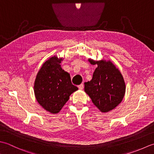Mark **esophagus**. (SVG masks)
I'll list each match as a JSON object with an SVG mask.
<instances>
[{
  "mask_svg": "<svg viewBox=\"0 0 154 154\" xmlns=\"http://www.w3.org/2000/svg\"><path fill=\"white\" fill-rule=\"evenodd\" d=\"M78 87V88H79L80 90H82L84 88V84H81L80 85H79Z\"/></svg>",
  "mask_w": 154,
  "mask_h": 154,
  "instance_id": "obj_1",
  "label": "esophagus"
}]
</instances>
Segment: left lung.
Returning a JSON list of instances; mask_svg holds the SVG:
<instances>
[{
  "label": "left lung",
  "instance_id": "obj_1",
  "mask_svg": "<svg viewBox=\"0 0 154 154\" xmlns=\"http://www.w3.org/2000/svg\"><path fill=\"white\" fill-rule=\"evenodd\" d=\"M89 60L98 67L92 79L84 83V90L100 111L108 112L116 107L124 98L125 86L123 76L111 62Z\"/></svg>",
  "mask_w": 154,
  "mask_h": 154
}]
</instances>
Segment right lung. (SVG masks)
I'll use <instances>...</instances> for the list:
<instances>
[{
	"label": "right lung",
	"instance_id": "right-lung-1",
	"mask_svg": "<svg viewBox=\"0 0 154 154\" xmlns=\"http://www.w3.org/2000/svg\"><path fill=\"white\" fill-rule=\"evenodd\" d=\"M62 58L52 57L43 64L34 82L38 102L46 111L57 114L78 88L72 84L70 76L60 65Z\"/></svg>",
	"mask_w": 154,
	"mask_h": 154
}]
</instances>
